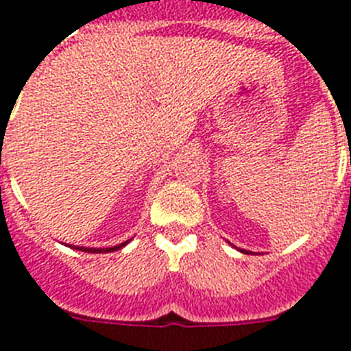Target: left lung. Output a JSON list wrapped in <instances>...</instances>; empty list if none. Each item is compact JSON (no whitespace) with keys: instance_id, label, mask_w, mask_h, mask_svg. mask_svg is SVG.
<instances>
[{"instance_id":"left-lung-1","label":"left lung","mask_w":351,"mask_h":351,"mask_svg":"<svg viewBox=\"0 0 351 351\" xmlns=\"http://www.w3.org/2000/svg\"><path fill=\"white\" fill-rule=\"evenodd\" d=\"M241 252H245V254H248V252H246V250H241Z\"/></svg>"}]
</instances>
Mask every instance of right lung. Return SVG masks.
Segmentation results:
<instances>
[{"label":"right lung","mask_w":351,"mask_h":351,"mask_svg":"<svg viewBox=\"0 0 351 351\" xmlns=\"http://www.w3.org/2000/svg\"><path fill=\"white\" fill-rule=\"evenodd\" d=\"M127 243H128V241H125V243H121V245L112 246V248H85V246H77V250L88 252V254H105V252H116V250H119V248H123V246L127 245Z\"/></svg>","instance_id":"add662e5"}]
</instances>
